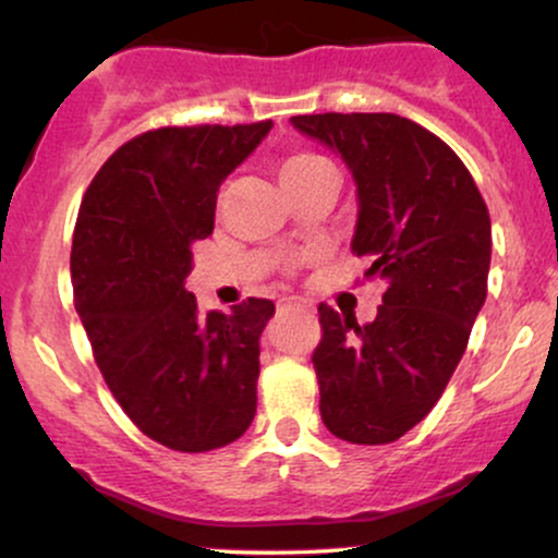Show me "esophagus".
Returning a JSON list of instances; mask_svg holds the SVG:
<instances>
[{"label":"esophagus","instance_id":"1","mask_svg":"<svg viewBox=\"0 0 558 558\" xmlns=\"http://www.w3.org/2000/svg\"><path fill=\"white\" fill-rule=\"evenodd\" d=\"M301 306H306L304 301H299V299H288L286 304H280V310H301Z\"/></svg>","mask_w":558,"mask_h":558}]
</instances>
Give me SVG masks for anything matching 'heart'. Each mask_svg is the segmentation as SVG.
I'll use <instances>...</instances> for the list:
<instances>
[{
    "instance_id": "b5f03b06",
    "label": "heart",
    "mask_w": 558,
    "mask_h": 558,
    "mask_svg": "<svg viewBox=\"0 0 558 558\" xmlns=\"http://www.w3.org/2000/svg\"><path fill=\"white\" fill-rule=\"evenodd\" d=\"M330 162L325 157L312 155V151H296V155H288L283 162H280V181L291 183L299 181V178L315 175L319 170H328Z\"/></svg>"
}]
</instances>
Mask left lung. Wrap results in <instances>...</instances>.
Listing matches in <instances>:
<instances>
[{
  "instance_id": "obj_1",
  "label": "left lung",
  "mask_w": 558,
  "mask_h": 558,
  "mask_svg": "<svg viewBox=\"0 0 558 558\" xmlns=\"http://www.w3.org/2000/svg\"><path fill=\"white\" fill-rule=\"evenodd\" d=\"M291 123L349 165L360 196L351 252L388 283L367 325L319 304V414L349 444H393L438 403L488 296V207L451 146L401 114Z\"/></svg>"
}]
</instances>
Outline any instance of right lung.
I'll use <instances>...</instances> for the list:
<instances>
[{
  "label": "right lung",
  "instance_id": "right-lung-1",
  "mask_svg": "<svg viewBox=\"0 0 558 558\" xmlns=\"http://www.w3.org/2000/svg\"><path fill=\"white\" fill-rule=\"evenodd\" d=\"M272 120L168 125L125 141L101 165L75 220L70 275L94 360L133 425L204 453L233 444L257 412L259 336L270 299L198 315L185 291L191 248L215 228L220 183Z\"/></svg>",
  "mask_w": 558,
  "mask_h": 558
}]
</instances>
